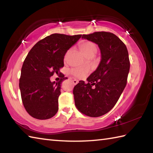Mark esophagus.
<instances>
[{
  "mask_svg": "<svg viewBox=\"0 0 153 153\" xmlns=\"http://www.w3.org/2000/svg\"><path fill=\"white\" fill-rule=\"evenodd\" d=\"M73 83L74 85H76V84H77V83H78V81L76 80V79H74L73 80Z\"/></svg>",
  "mask_w": 153,
  "mask_h": 153,
  "instance_id": "esophagus-1",
  "label": "esophagus"
}]
</instances>
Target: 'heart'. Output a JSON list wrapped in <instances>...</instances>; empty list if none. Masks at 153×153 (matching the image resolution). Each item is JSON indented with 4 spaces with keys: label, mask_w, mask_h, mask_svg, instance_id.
I'll return each instance as SVG.
<instances>
[{
    "label": "heart",
    "mask_w": 153,
    "mask_h": 153,
    "mask_svg": "<svg viewBox=\"0 0 153 153\" xmlns=\"http://www.w3.org/2000/svg\"><path fill=\"white\" fill-rule=\"evenodd\" d=\"M79 48L80 51L82 52L84 56L88 57L89 56H95V54L97 52V45L89 41H84L81 42L79 44ZM70 54V51H67V53L65 54L64 59L66 60L68 58V55ZM89 69L87 68H75L71 71V73L74 76H76L78 78H82L85 77L86 75L89 73Z\"/></svg>",
    "instance_id": "heart-1"
}]
</instances>
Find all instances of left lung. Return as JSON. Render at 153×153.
<instances>
[{
  "label": "left lung",
  "mask_w": 153,
  "mask_h": 153,
  "mask_svg": "<svg viewBox=\"0 0 153 153\" xmlns=\"http://www.w3.org/2000/svg\"><path fill=\"white\" fill-rule=\"evenodd\" d=\"M82 38L98 45L101 59L87 83L79 81L74 87L75 105L83 114L99 117L114 106L125 88L130 68L128 52L124 43L109 32H95Z\"/></svg>",
  "instance_id": "8db88e82"
}]
</instances>
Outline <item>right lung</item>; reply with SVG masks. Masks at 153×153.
I'll use <instances>...</instances> for the list:
<instances>
[{"instance_id": "add662e5", "label": "right lung", "mask_w": 153, "mask_h": 153, "mask_svg": "<svg viewBox=\"0 0 153 153\" xmlns=\"http://www.w3.org/2000/svg\"><path fill=\"white\" fill-rule=\"evenodd\" d=\"M81 37L52 34L37 42L25 58L19 87L24 108L33 118L49 119L58 112L60 83L67 78L60 74V81L55 82L51 77L58 74L65 54Z\"/></svg>"}]
</instances>
